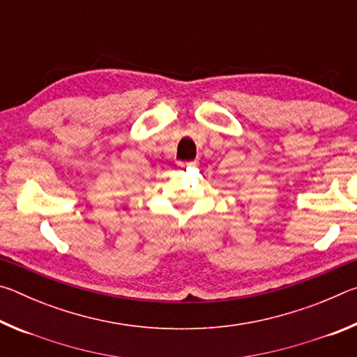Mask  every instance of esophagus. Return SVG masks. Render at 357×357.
Instances as JSON below:
<instances>
[{
    "label": "esophagus",
    "mask_w": 357,
    "mask_h": 357,
    "mask_svg": "<svg viewBox=\"0 0 357 357\" xmlns=\"http://www.w3.org/2000/svg\"><path fill=\"white\" fill-rule=\"evenodd\" d=\"M197 162L192 160V162H179V167L181 168H189V167H195Z\"/></svg>",
    "instance_id": "1"
}]
</instances>
